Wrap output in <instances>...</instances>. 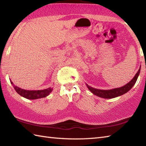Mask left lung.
Returning <instances> with one entry per match:
<instances>
[{"label": "left lung", "instance_id": "obj_1", "mask_svg": "<svg viewBox=\"0 0 146 146\" xmlns=\"http://www.w3.org/2000/svg\"><path fill=\"white\" fill-rule=\"evenodd\" d=\"M140 71H141V66L139 68V70L137 71V73L135 74V76H134L133 78L129 82L127 83L126 84H125L124 86L120 88H114V89L106 90H99V89L94 88L89 86L88 84H86V86L88 87V88L91 92L93 94H94V95L99 96L100 98H105V99H111V98H116L117 96L123 95V94L126 93L127 91H129L133 87L135 82H136L137 78L139 75Z\"/></svg>", "mask_w": 146, "mask_h": 146}]
</instances>
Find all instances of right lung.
<instances>
[{
	"label": "right lung",
	"instance_id": "1",
	"mask_svg": "<svg viewBox=\"0 0 146 146\" xmlns=\"http://www.w3.org/2000/svg\"><path fill=\"white\" fill-rule=\"evenodd\" d=\"M11 84L13 85L14 89L17 91L19 94L20 96L27 98L28 100H37L40 99V98H45L47 96L49 95V94L52 92L53 88H46L45 90H23L20 88L14 85V84L13 83L11 80Z\"/></svg>",
	"mask_w": 146,
	"mask_h": 146
}]
</instances>
